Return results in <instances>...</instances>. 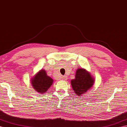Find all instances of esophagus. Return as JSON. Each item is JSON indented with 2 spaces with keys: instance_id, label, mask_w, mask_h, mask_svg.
Segmentation results:
<instances>
[{
  "instance_id": "esophagus-1",
  "label": "esophagus",
  "mask_w": 127,
  "mask_h": 127,
  "mask_svg": "<svg viewBox=\"0 0 127 127\" xmlns=\"http://www.w3.org/2000/svg\"><path fill=\"white\" fill-rule=\"evenodd\" d=\"M62 80H67V77H66V76H63V77H62Z\"/></svg>"
}]
</instances>
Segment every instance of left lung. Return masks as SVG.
I'll return each instance as SVG.
<instances>
[{"label":"left lung","mask_w":127,"mask_h":127,"mask_svg":"<svg viewBox=\"0 0 127 127\" xmlns=\"http://www.w3.org/2000/svg\"><path fill=\"white\" fill-rule=\"evenodd\" d=\"M94 82V79L90 73L80 68L76 71L75 79L71 81V84L77 95H81L91 88Z\"/></svg>","instance_id":"8db88e82"}]
</instances>
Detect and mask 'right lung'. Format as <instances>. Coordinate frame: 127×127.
<instances>
[{"label":"right lung","mask_w":127,"mask_h":127,"mask_svg":"<svg viewBox=\"0 0 127 127\" xmlns=\"http://www.w3.org/2000/svg\"><path fill=\"white\" fill-rule=\"evenodd\" d=\"M31 83L34 90L37 92L43 93L47 91L52 85L53 80L47 75L45 70H42L32 78Z\"/></svg>","instance_id":"obj_1"}]
</instances>
